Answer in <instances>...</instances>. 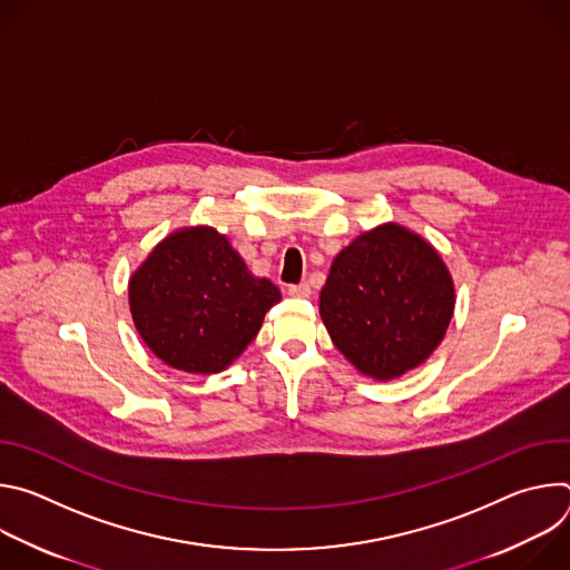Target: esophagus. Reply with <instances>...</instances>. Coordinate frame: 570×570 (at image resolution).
<instances>
[{
	"mask_svg": "<svg viewBox=\"0 0 570 570\" xmlns=\"http://www.w3.org/2000/svg\"><path fill=\"white\" fill-rule=\"evenodd\" d=\"M288 295H293V297H308V295H311V286H308V282H302V284L288 286Z\"/></svg>",
	"mask_w": 570,
	"mask_h": 570,
	"instance_id": "34e87169",
	"label": "esophagus"
}]
</instances>
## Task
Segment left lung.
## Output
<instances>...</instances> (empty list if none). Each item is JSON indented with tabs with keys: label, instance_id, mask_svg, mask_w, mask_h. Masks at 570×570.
Wrapping results in <instances>:
<instances>
[{
	"label": "left lung",
	"instance_id": "8db88e82",
	"mask_svg": "<svg viewBox=\"0 0 570 570\" xmlns=\"http://www.w3.org/2000/svg\"><path fill=\"white\" fill-rule=\"evenodd\" d=\"M453 308L455 288L442 257L396 223L356 236L320 291V317L334 345L376 381L422 365L442 343Z\"/></svg>",
	"mask_w": 570,
	"mask_h": 570
}]
</instances>
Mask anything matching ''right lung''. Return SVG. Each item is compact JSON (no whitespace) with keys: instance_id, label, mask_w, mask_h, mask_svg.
<instances>
[{"instance_id":"1","label":"right lung","mask_w":570,"mask_h":570,"mask_svg":"<svg viewBox=\"0 0 570 570\" xmlns=\"http://www.w3.org/2000/svg\"><path fill=\"white\" fill-rule=\"evenodd\" d=\"M132 322L148 350L191 374H216L238 358L282 299L255 277L214 227H183L161 238L128 282Z\"/></svg>"}]
</instances>
